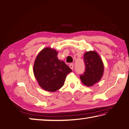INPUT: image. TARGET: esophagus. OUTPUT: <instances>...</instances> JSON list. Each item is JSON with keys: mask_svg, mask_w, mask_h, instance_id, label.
<instances>
[{"mask_svg": "<svg viewBox=\"0 0 129 129\" xmlns=\"http://www.w3.org/2000/svg\"><path fill=\"white\" fill-rule=\"evenodd\" d=\"M69 68H71L72 70L73 69V68H74L73 64H69Z\"/></svg>", "mask_w": 129, "mask_h": 129, "instance_id": "obj_1", "label": "esophagus"}]
</instances>
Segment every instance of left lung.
<instances>
[{"label": "left lung", "mask_w": 129, "mask_h": 129, "mask_svg": "<svg viewBox=\"0 0 129 129\" xmlns=\"http://www.w3.org/2000/svg\"><path fill=\"white\" fill-rule=\"evenodd\" d=\"M85 72L80 76L84 85L92 86L101 79L104 72V65L102 58L95 51H90L84 54Z\"/></svg>", "instance_id": "8db88e82"}]
</instances>
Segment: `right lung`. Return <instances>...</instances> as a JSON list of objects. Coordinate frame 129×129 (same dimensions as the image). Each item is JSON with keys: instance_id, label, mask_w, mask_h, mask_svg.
<instances>
[{"instance_id": "obj_1", "label": "right lung", "mask_w": 129, "mask_h": 129, "mask_svg": "<svg viewBox=\"0 0 129 129\" xmlns=\"http://www.w3.org/2000/svg\"><path fill=\"white\" fill-rule=\"evenodd\" d=\"M58 52L47 47L38 53L34 61L33 72L39 85L44 90L55 92L62 87L71 69L57 58Z\"/></svg>"}]
</instances>
